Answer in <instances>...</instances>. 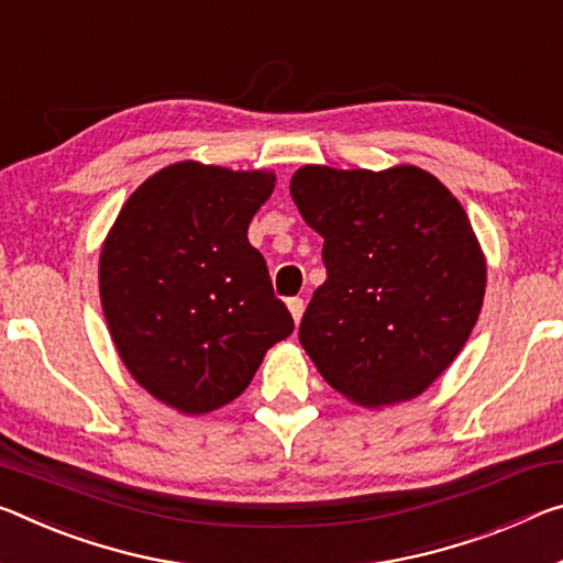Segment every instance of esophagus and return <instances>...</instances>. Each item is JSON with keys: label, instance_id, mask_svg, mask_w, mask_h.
I'll return each mask as SVG.
<instances>
[{"label": "esophagus", "instance_id": "obj_1", "mask_svg": "<svg viewBox=\"0 0 563 563\" xmlns=\"http://www.w3.org/2000/svg\"><path fill=\"white\" fill-rule=\"evenodd\" d=\"M288 310H290L292 320H296V323H300L302 310H306V302H302V298H290V300H288Z\"/></svg>", "mask_w": 563, "mask_h": 563}]
</instances>
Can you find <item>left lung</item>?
<instances>
[{"instance_id": "8db88e82", "label": "left lung", "mask_w": 563, "mask_h": 563, "mask_svg": "<svg viewBox=\"0 0 563 563\" xmlns=\"http://www.w3.org/2000/svg\"><path fill=\"white\" fill-rule=\"evenodd\" d=\"M290 195L323 238L328 278L298 330L320 376L363 408L421 396L484 306L486 255L466 210L416 165H302Z\"/></svg>"}]
</instances>
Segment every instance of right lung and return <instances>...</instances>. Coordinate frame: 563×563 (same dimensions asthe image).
Returning <instances> with one entry per match:
<instances>
[{
	"instance_id": "obj_1",
	"label": "right lung",
	"mask_w": 563,
	"mask_h": 563,
	"mask_svg": "<svg viewBox=\"0 0 563 563\" xmlns=\"http://www.w3.org/2000/svg\"><path fill=\"white\" fill-rule=\"evenodd\" d=\"M271 169L195 159L147 177L107 233L100 300L124 368L159 404L202 416L235 400L292 333L247 225Z\"/></svg>"
}]
</instances>
